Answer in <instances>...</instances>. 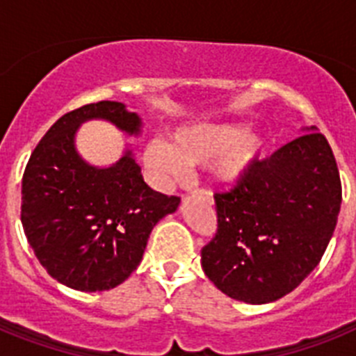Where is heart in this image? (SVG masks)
Masks as SVG:
<instances>
[{
    "mask_svg": "<svg viewBox=\"0 0 356 356\" xmlns=\"http://www.w3.org/2000/svg\"><path fill=\"white\" fill-rule=\"evenodd\" d=\"M260 147L262 140L251 131L232 124H196L176 130L169 144H149L146 162L165 178H180L185 165H200L210 160L213 178L234 184L253 165Z\"/></svg>",
    "mask_w": 356,
    "mask_h": 356,
    "instance_id": "heart-1",
    "label": "heart"
}]
</instances>
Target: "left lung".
<instances>
[{"instance_id":"left-lung-1","label":"left lung","mask_w":356,"mask_h":356,"mask_svg":"<svg viewBox=\"0 0 356 356\" xmlns=\"http://www.w3.org/2000/svg\"><path fill=\"white\" fill-rule=\"evenodd\" d=\"M269 159L254 160L226 193H216L217 229L201 266L226 296L271 303L294 291L321 262L337 226L342 185L317 128Z\"/></svg>"}]
</instances>
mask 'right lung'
Segmentation results:
<instances>
[{
	"label": "right lung",
	"instance_id": "1",
	"mask_svg": "<svg viewBox=\"0 0 356 356\" xmlns=\"http://www.w3.org/2000/svg\"><path fill=\"white\" fill-rule=\"evenodd\" d=\"M106 119L139 134L140 119L122 103L97 102L62 115L31 153L23 175L21 222L40 266L83 292L122 284L143 260L151 229L180 197L156 193L127 151L112 168L85 163L74 149L76 128Z\"/></svg>",
	"mask_w": 356,
	"mask_h": 356
}]
</instances>
